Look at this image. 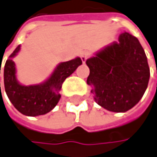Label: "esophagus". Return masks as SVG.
Listing matches in <instances>:
<instances>
[{"label":"esophagus","mask_w":157,"mask_h":157,"mask_svg":"<svg viewBox=\"0 0 157 157\" xmlns=\"http://www.w3.org/2000/svg\"><path fill=\"white\" fill-rule=\"evenodd\" d=\"M89 56H90V52H87V51L83 52L81 53V59H82L83 63H86V61L87 60V58H88Z\"/></svg>","instance_id":"1"}]
</instances>
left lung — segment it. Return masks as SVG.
<instances>
[{"label": "left lung", "instance_id": "left-lung-1", "mask_svg": "<svg viewBox=\"0 0 157 157\" xmlns=\"http://www.w3.org/2000/svg\"><path fill=\"white\" fill-rule=\"evenodd\" d=\"M89 68L86 83L99 105L112 112H126L142 98L148 86L150 69L138 39L122 33L86 61Z\"/></svg>", "mask_w": 157, "mask_h": 157}]
</instances>
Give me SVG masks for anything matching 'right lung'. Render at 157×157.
I'll return each instance as SVG.
<instances>
[{
    "instance_id": "1",
    "label": "right lung",
    "mask_w": 157,
    "mask_h": 157,
    "mask_svg": "<svg viewBox=\"0 0 157 157\" xmlns=\"http://www.w3.org/2000/svg\"><path fill=\"white\" fill-rule=\"evenodd\" d=\"M17 46L3 68L4 89L15 108L25 116L36 117L44 115L55 107L60 100L59 91L63 82L82 65L80 57L60 63L49 79L40 85L22 86L17 81L13 57L19 52ZM1 73V67H0ZM1 87V85H0Z\"/></svg>"
}]
</instances>
